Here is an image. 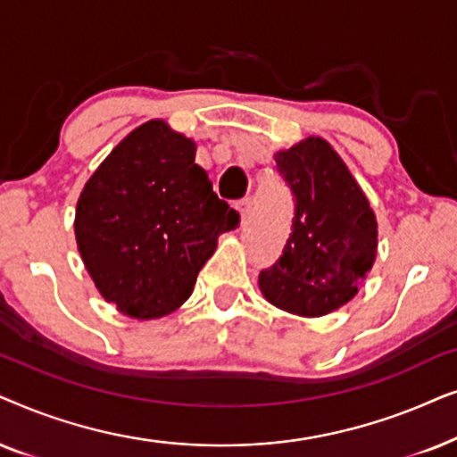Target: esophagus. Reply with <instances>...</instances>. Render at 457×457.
I'll use <instances>...</instances> for the list:
<instances>
[{"instance_id": "34e87169", "label": "esophagus", "mask_w": 457, "mask_h": 457, "mask_svg": "<svg viewBox=\"0 0 457 457\" xmlns=\"http://www.w3.org/2000/svg\"><path fill=\"white\" fill-rule=\"evenodd\" d=\"M251 200H240V203L238 204H236V209H238V212H240V219H242V223H245L246 221V219H248V215H251Z\"/></svg>"}]
</instances>
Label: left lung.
Listing matches in <instances>:
<instances>
[{
	"label": "left lung",
	"instance_id": "left-lung-1",
	"mask_svg": "<svg viewBox=\"0 0 457 457\" xmlns=\"http://www.w3.org/2000/svg\"><path fill=\"white\" fill-rule=\"evenodd\" d=\"M295 196L282 257L259 273L265 301L301 318L337 312L357 295L378 251V221L338 152L309 136L273 154Z\"/></svg>",
	"mask_w": 457,
	"mask_h": 457
}]
</instances>
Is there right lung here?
<instances>
[{
	"label": "right lung",
	"mask_w": 457,
	"mask_h": 457,
	"mask_svg": "<svg viewBox=\"0 0 457 457\" xmlns=\"http://www.w3.org/2000/svg\"><path fill=\"white\" fill-rule=\"evenodd\" d=\"M194 158V139L162 119L145 120L114 145L77 200L85 270L127 318L156 320L184 305L219 236L240 223Z\"/></svg>",
	"instance_id": "add662e5"
}]
</instances>
